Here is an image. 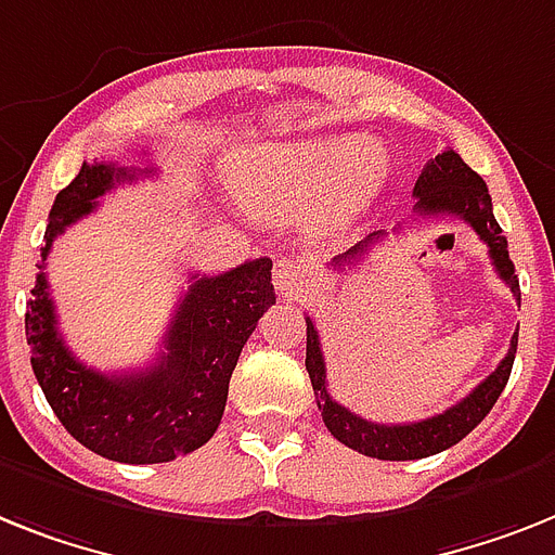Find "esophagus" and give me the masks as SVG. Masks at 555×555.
Masks as SVG:
<instances>
[{"mask_svg": "<svg viewBox=\"0 0 555 555\" xmlns=\"http://www.w3.org/2000/svg\"><path fill=\"white\" fill-rule=\"evenodd\" d=\"M311 267L304 263V260H295V258H281L274 260V288L281 292L283 297H292L297 292H304L306 286L311 283Z\"/></svg>", "mask_w": 555, "mask_h": 555, "instance_id": "esophagus-1", "label": "esophagus"}]
</instances>
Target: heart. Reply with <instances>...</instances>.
<instances>
[{"mask_svg": "<svg viewBox=\"0 0 555 555\" xmlns=\"http://www.w3.org/2000/svg\"><path fill=\"white\" fill-rule=\"evenodd\" d=\"M391 176V158L374 141L318 139L249 146L227 158V178L251 212L292 218L314 206L318 223L343 229L365 215Z\"/></svg>", "mask_w": 555, "mask_h": 555, "instance_id": "heart-1", "label": "heart"}]
</instances>
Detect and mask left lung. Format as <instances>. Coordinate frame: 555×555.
<instances>
[{"mask_svg":"<svg viewBox=\"0 0 555 555\" xmlns=\"http://www.w3.org/2000/svg\"><path fill=\"white\" fill-rule=\"evenodd\" d=\"M414 212L423 215V218L453 215V218L468 223L479 235V241L488 246V255H491V263L496 267L499 278L511 286L516 304H521L519 278L514 274V260L507 255V237L502 235V227L493 218L488 186L468 164L462 162L460 153L446 150V153H439L437 158L425 164L423 176L416 178L414 184ZM386 235L388 232H383V229L371 232L365 241L337 255L332 260V267L337 272H343L346 267H354V263H360V258L369 255L371 246L379 244ZM516 346H519V328L511 337V349H507L505 360L496 365V371H491L465 400H460L442 414L420 420V423L379 425L369 423V420L357 416L346 405L332 400L326 386V363H323V349H320V334L311 318H306V371H309L311 388L318 393V409L323 414V423L334 434V439H340L343 446L354 448L357 453H365V456H374V460H423V456L446 451V448L456 446L460 439L468 437L476 425L488 416V411L493 409L499 393L505 391L511 369H514Z\"/></svg>","mask_w":555,"mask_h":555,"instance_id":"8db88e82","label":"left lung"}]
</instances>
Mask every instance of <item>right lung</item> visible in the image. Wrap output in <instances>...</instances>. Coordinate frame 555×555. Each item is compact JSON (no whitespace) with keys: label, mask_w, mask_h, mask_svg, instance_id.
I'll use <instances>...</instances> for the list:
<instances>
[{"label":"right lung","mask_w":555,"mask_h":555,"mask_svg":"<svg viewBox=\"0 0 555 555\" xmlns=\"http://www.w3.org/2000/svg\"><path fill=\"white\" fill-rule=\"evenodd\" d=\"M153 169L81 164L53 201L25 334L44 400L73 439L127 465L172 462L212 439L227 409L229 379L263 311L274 304L272 260H246L223 274H192L164 334V354L146 371L102 374L64 346L44 260L64 229L124 181Z\"/></svg>","instance_id":"obj_1"}]
</instances>
